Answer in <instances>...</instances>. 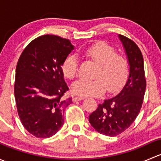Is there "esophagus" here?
I'll use <instances>...</instances> for the list:
<instances>
[{
    "label": "esophagus",
    "mask_w": 161,
    "mask_h": 161,
    "mask_svg": "<svg viewBox=\"0 0 161 161\" xmlns=\"http://www.w3.org/2000/svg\"><path fill=\"white\" fill-rule=\"evenodd\" d=\"M84 98H85V97H74V98L72 99V101H73V102L80 101V100H83Z\"/></svg>",
    "instance_id": "34e87169"
}]
</instances>
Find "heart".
<instances>
[{
	"instance_id": "b5f03b06",
	"label": "heart",
	"mask_w": 161,
	"mask_h": 161,
	"mask_svg": "<svg viewBox=\"0 0 161 161\" xmlns=\"http://www.w3.org/2000/svg\"><path fill=\"white\" fill-rule=\"evenodd\" d=\"M86 59L97 64L93 80L79 79L71 85V92L82 97H98L108 87L109 92L119 89L127 79L129 64L127 58L117 53L114 47L105 42H97L82 51ZM78 58L69 55L61 65L63 75L68 79H73L77 74Z\"/></svg>"
}]
</instances>
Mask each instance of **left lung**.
<instances>
[{
  "label": "left lung",
  "instance_id": "8db88e82",
  "mask_svg": "<svg viewBox=\"0 0 161 161\" xmlns=\"http://www.w3.org/2000/svg\"><path fill=\"white\" fill-rule=\"evenodd\" d=\"M129 64V75L119 93L108 99L90 115L91 125L99 133L116 136L136 120L142 108L147 82L142 54L135 42L118 35Z\"/></svg>",
  "mask_w": 161,
  "mask_h": 161
}]
</instances>
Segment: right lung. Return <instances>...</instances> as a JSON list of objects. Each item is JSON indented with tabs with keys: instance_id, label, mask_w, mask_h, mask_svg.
I'll list each match as a JSON object with an SVG mask.
<instances>
[{
	"instance_id": "right-lung-1",
	"label": "right lung",
	"mask_w": 161,
	"mask_h": 161,
	"mask_svg": "<svg viewBox=\"0 0 161 161\" xmlns=\"http://www.w3.org/2000/svg\"><path fill=\"white\" fill-rule=\"evenodd\" d=\"M69 40L58 36L38 37L25 48L16 67L14 97L19 118L30 134L49 138L64 124V100L69 90L61 71L64 60L74 50Z\"/></svg>"
}]
</instances>
